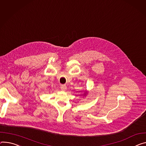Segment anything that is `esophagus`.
I'll return each mask as SVG.
<instances>
[{
    "instance_id": "esophagus-1",
    "label": "esophagus",
    "mask_w": 146,
    "mask_h": 146,
    "mask_svg": "<svg viewBox=\"0 0 146 146\" xmlns=\"http://www.w3.org/2000/svg\"><path fill=\"white\" fill-rule=\"evenodd\" d=\"M60 88H61V90H62L63 91H65L66 89H67V87H66V86L65 84H62L60 86Z\"/></svg>"
}]
</instances>
